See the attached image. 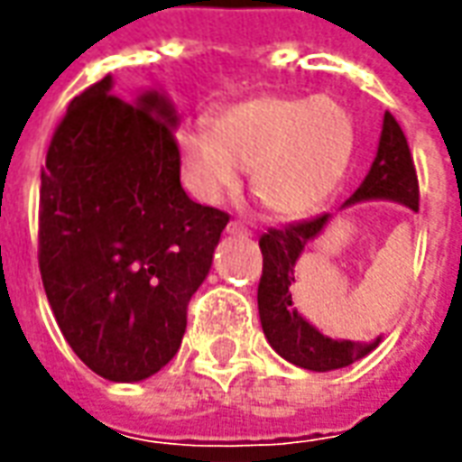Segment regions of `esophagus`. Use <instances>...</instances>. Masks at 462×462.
<instances>
[{
	"mask_svg": "<svg viewBox=\"0 0 462 462\" xmlns=\"http://www.w3.org/2000/svg\"><path fill=\"white\" fill-rule=\"evenodd\" d=\"M227 235H237V237H250L252 232L247 230V227H245V225H242V222L232 220L230 225H227Z\"/></svg>",
	"mask_w": 462,
	"mask_h": 462,
	"instance_id": "obj_1",
	"label": "esophagus"
}]
</instances>
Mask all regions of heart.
I'll return each instance as SVG.
<instances>
[{
    "mask_svg": "<svg viewBox=\"0 0 462 462\" xmlns=\"http://www.w3.org/2000/svg\"><path fill=\"white\" fill-rule=\"evenodd\" d=\"M182 185L205 205L237 190L250 171L254 198L282 220L317 212L346 178L356 123L334 98L257 96L175 135Z\"/></svg>",
    "mask_w": 462,
    "mask_h": 462,
    "instance_id": "b5f03b06",
    "label": "heart"
}]
</instances>
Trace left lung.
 Returning a JSON list of instances; mask_svg holds the SVG:
<instances>
[{
	"instance_id": "left-lung-1",
	"label": "left lung",
	"mask_w": 462,
	"mask_h": 462,
	"mask_svg": "<svg viewBox=\"0 0 462 462\" xmlns=\"http://www.w3.org/2000/svg\"><path fill=\"white\" fill-rule=\"evenodd\" d=\"M366 200H391L418 212V178L413 158L408 151L406 135L388 111L383 114L378 151L371 162V171L341 208ZM329 220L331 215L324 212L314 220L294 222L282 230H267L260 237V250L264 257L260 290H257L262 331L282 358H287L294 366L319 371V374L351 366L354 361L371 354L381 344V337L374 341L324 337L294 307L291 290L297 287L294 280L297 262L304 247L319 237Z\"/></svg>"
}]
</instances>
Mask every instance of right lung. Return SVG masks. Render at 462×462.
Returning <instances> with one entry per match:
<instances>
[{
	"instance_id": "obj_1",
	"label": "right lung",
	"mask_w": 462,
	"mask_h": 462,
	"mask_svg": "<svg viewBox=\"0 0 462 462\" xmlns=\"http://www.w3.org/2000/svg\"><path fill=\"white\" fill-rule=\"evenodd\" d=\"M178 123L168 96L151 88L128 104L108 74L69 104L42 168L46 300L76 356L114 383L178 354L230 220L182 190Z\"/></svg>"
}]
</instances>
